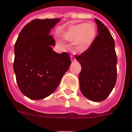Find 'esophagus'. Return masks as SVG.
<instances>
[{"label":"esophagus","instance_id":"34e87169","mask_svg":"<svg viewBox=\"0 0 132 132\" xmlns=\"http://www.w3.org/2000/svg\"><path fill=\"white\" fill-rule=\"evenodd\" d=\"M71 61H76V58L74 56H71Z\"/></svg>","mask_w":132,"mask_h":132}]
</instances>
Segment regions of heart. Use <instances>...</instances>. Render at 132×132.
I'll use <instances>...</instances> for the list:
<instances>
[{"label": "heart", "instance_id": "b5f03b06", "mask_svg": "<svg viewBox=\"0 0 132 132\" xmlns=\"http://www.w3.org/2000/svg\"><path fill=\"white\" fill-rule=\"evenodd\" d=\"M96 32L94 23H79L68 27L62 34V37L68 42L75 41L76 49L78 52H84L94 42Z\"/></svg>", "mask_w": 132, "mask_h": 132}]
</instances>
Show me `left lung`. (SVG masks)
<instances>
[{
  "mask_svg": "<svg viewBox=\"0 0 132 132\" xmlns=\"http://www.w3.org/2000/svg\"><path fill=\"white\" fill-rule=\"evenodd\" d=\"M98 35L90 46L76 56L81 65L79 74L80 91L94 102L105 100L117 81V55L114 41L105 24L95 19Z\"/></svg>",
  "mask_w": 132,
  "mask_h": 132,
  "instance_id": "1",
  "label": "left lung"
}]
</instances>
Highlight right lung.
<instances>
[{
  "label": "right lung",
  "mask_w": 132,
  "mask_h": 132,
  "mask_svg": "<svg viewBox=\"0 0 132 132\" xmlns=\"http://www.w3.org/2000/svg\"><path fill=\"white\" fill-rule=\"evenodd\" d=\"M59 21L35 19L23 27L15 44L13 69L17 83L30 99L52 94L71 63L68 53L58 54L52 48L55 41L49 32Z\"/></svg>",
  "instance_id": "1"
}]
</instances>
